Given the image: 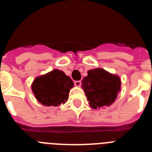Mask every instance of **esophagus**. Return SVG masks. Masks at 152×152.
I'll list each match as a JSON object with an SVG mask.
<instances>
[{
    "mask_svg": "<svg viewBox=\"0 0 152 152\" xmlns=\"http://www.w3.org/2000/svg\"><path fill=\"white\" fill-rule=\"evenodd\" d=\"M75 85L76 86V87H80V86L81 85V81H80V80H75Z\"/></svg>",
    "mask_w": 152,
    "mask_h": 152,
    "instance_id": "obj_1",
    "label": "esophagus"
}]
</instances>
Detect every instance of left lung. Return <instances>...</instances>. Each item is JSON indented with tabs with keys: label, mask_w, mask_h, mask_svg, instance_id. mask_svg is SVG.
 <instances>
[{
	"label": "left lung",
	"mask_w": 152,
	"mask_h": 152,
	"mask_svg": "<svg viewBox=\"0 0 152 152\" xmlns=\"http://www.w3.org/2000/svg\"><path fill=\"white\" fill-rule=\"evenodd\" d=\"M121 81L117 75L102 68L90 70L82 80V88L92 108L110 106L120 91Z\"/></svg>",
	"instance_id": "obj_1"
}]
</instances>
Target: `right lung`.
I'll use <instances>...</instances> for the list:
<instances>
[{
    "label": "right lung",
    "mask_w": 152,
    "mask_h": 152,
    "mask_svg": "<svg viewBox=\"0 0 152 152\" xmlns=\"http://www.w3.org/2000/svg\"><path fill=\"white\" fill-rule=\"evenodd\" d=\"M74 83L62 71L55 69L36 77L32 84V91L36 100L44 106L58 107L65 103Z\"/></svg>",
    "instance_id": "add662e5"
}]
</instances>
